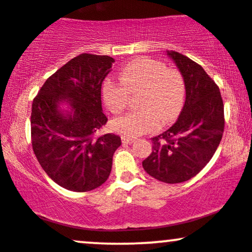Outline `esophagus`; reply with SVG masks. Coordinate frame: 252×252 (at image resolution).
I'll use <instances>...</instances> for the list:
<instances>
[{"mask_svg":"<svg viewBox=\"0 0 252 252\" xmlns=\"http://www.w3.org/2000/svg\"><path fill=\"white\" fill-rule=\"evenodd\" d=\"M121 139H123V143H124V144H132V143L134 142L133 138H131V137H126V136H124L123 138H121Z\"/></svg>","mask_w":252,"mask_h":252,"instance_id":"34e87169","label":"esophagus"}]
</instances>
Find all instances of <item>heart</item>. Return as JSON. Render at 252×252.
Returning <instances> with one entry per match:
<instances>
[{"label": "heart", "instance_id": "heart-1", "mask_svg": "<svg viewBox=\"0 0 252 252\" xmlns=\"http://www.w3.org/2000/svg\"><path fill=\"white\" fill-rule=\"evenodd\" d=\"M120 83L107 79L102 93L108 109L120 114L126 109L129 94L140 93V109L112 121V128L126 137H138L170 124L179 115L185 99V84L181 74L168 69L162 62L139 58L128 62L120 73Z\"/></svg>", "mask_w": 252, "mask_h": 252}]
</instances>
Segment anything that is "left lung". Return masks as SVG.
Returning <instances> with one entry per match:
<instances>
[{
  "label": "left lung",
  "instance_id": "1",
  "mask_svg": "<svg viewBox=\"0 0 252 252\" xmlns=\"http://www.w3.org/2000/svg\"><path fill=\"white\" fill-rule=\"evenodd\" d=\"M168 55L184 77L185 104L174 125L151 138L153 151L143 168L159 181L178 184L198 174L215 154L224 128L223 101L201 64L177 51Z\"/></svg>",
  "mask_w": 252,
  "mask_h": 252
}]
</instances>
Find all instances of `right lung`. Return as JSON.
<instances>
[{
  "label": "right lung",
  "instance_id": "1",
  "mask_svg": "<svg viewBox=\"0 0 252 252\" xmlns=\"http://www.w3.org/2000/svg\"><path fill=\"white\" fill-rule=\"evenodd\" d=\"M114 59L84 53L51 74L32 102V149L44 172L74 192L97 189L109 178L121 138L98 134L107 124L101 88ZM67 101L71 112L58 109Z\"/></svg>",
  "mask_w": 252,
  "mask_h": 252
}]
</instances>
